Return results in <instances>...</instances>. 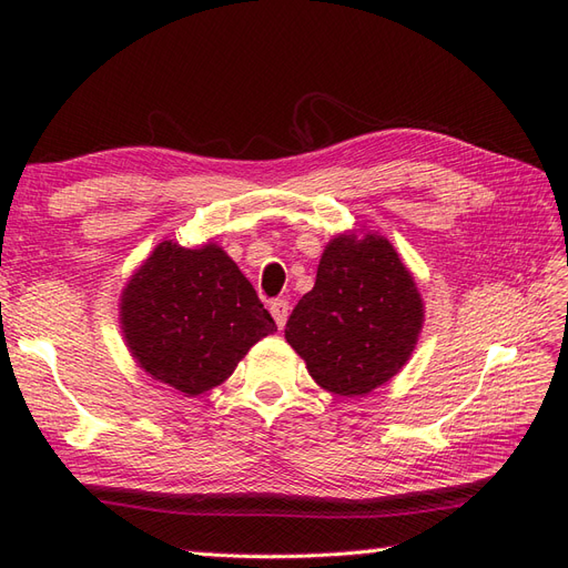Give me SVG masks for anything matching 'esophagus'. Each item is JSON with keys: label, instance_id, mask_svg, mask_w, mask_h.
<instances>
[{"label": "esophagus", "instance_id": "1", "mask_svg": "<svg viewBox=\"0 0 568 568\" xmlns=\"http://www.w3.org/2000/svg\"><path fill=\"white\" fill-rule=\"evenodd\" d=\"M287 312H291V305H287V300H273V303H271V315H273V320L277 324V329L285 327Z\"/></svg>", "mask_w": 568, "mask_h": 568}]
</instances>
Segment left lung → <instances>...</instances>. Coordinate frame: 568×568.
I'll list each match as a JSON object with an SVG mask.
<instances>
[{
	"label": "left lung",
	"mask_w": 568,
	"mask_h": 568,
	"mask_svg": "<svg viewBox=\"0 0 568 568\" xmlns=\"http://www.w3.org/2000/svg\"><path fill=\"white\" fill-rule=\"evenodd\" d=\"M425 322L415 277L381 234H339L324 248L315 287L295 305L285 339L334 395H366L413 356Z\"/></svg>",
	"instance_id": "left-lung-1"
}]
</instances>
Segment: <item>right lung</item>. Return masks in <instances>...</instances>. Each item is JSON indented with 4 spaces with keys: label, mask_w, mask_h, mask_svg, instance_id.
Instances as JSON below:
<instances>
[{
    "label": "right lung",
    "mask_w": 568,
    "mask_h": 568,
    "mask_svg": "<svg viewBox=\"0 0 568 568\" xmlns=\"http://www.w3.org/2000/svg\"><path fill=\"white\" fill-rule=\"evenodd\" d=\"M119 310L136 364L187 397L222 385L277 329L246 275L212 241L197 248L161 241L129 277Z\"/></svg>",
    "instance_id": "right-lung-1"
}]
</instances>
